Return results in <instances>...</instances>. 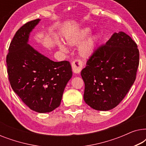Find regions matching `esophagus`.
Listing matches in <instances>:
<instances>
[{"mask_svg": "<svg viewBox=\"0 0 146 146\" xmlns=\"http://www.w3.org/2000/svg\"><path fill=\"white\" fill-rule=\"evenodd\" d=\"M72 68L75 74H79L83 68L82 62L80 60H75L72 63Z\"/></svg>", "mask_w": 146, "mask_h": 146, "instance_id": "obj_1", "label": "esophagus"}]
</instances>
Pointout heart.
<instances>
[{"mask_svg":"<svg viewBox=\"0 0 146 146\" xmlns=\"http://www.w3.org/2000/svg\"><path fill=\"white\" fill-rule=\"evenodd\" d=\"M91 31L90 28L84 27L70 32L66 36V42L71 46H78L91 33ZM98 40L99 35L98 34H94L90 36L85 42H84V43L79 48V54L80 56L84 59L90 57L96 51ZM58 47L63 52H67L68 50L67 48L62 43H58Z\"/></svg>","mask_w":146,"mask_h":146,"instance_id":"1","label":"heart"}]
</instances>
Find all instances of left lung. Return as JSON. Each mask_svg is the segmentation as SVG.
Returning <instances> with one entry per match:
<instances>
[{
  "label": "left lung",
  "instance_id": "8db88e82",
  "mask_svg": "<svg viewBox=\"0 0 146 146\" xmlns=\"http://www.w3.org/2000/svg\"><path fill=\"white\" fill-rule=\"evenodd\" d=\"M139 58L137 46L131 38L123 32L113 33L81 71L85 102L96 110L117 106L134 83Z\"/></svg>",
  "mask_w": 146,
  "mask_h": 146
}]
</instances>
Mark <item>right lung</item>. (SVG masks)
<instances>
[{"label":"right lung","instance_id":"obj_1","mask_svg":"<svg viewBox=\"0 0 146 146\" xmlns=\"http://www.w3.org/2000/svg\"><path fill=\"white\" fill-rule=\"evenodd\" d=\"M40 21H30L18 30L6 62L14 92L32 110L46 113L60 104L72 71L68 61L54 62L29 44L31 33Z\"/></svg>","mask_w":146,"mask_h":146}]
</instances>
